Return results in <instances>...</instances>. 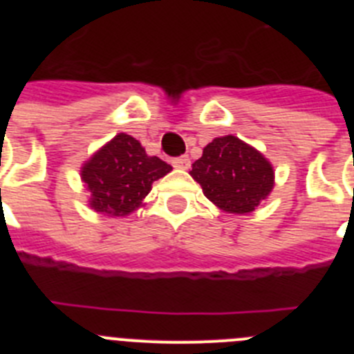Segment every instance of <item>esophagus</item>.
Returning a JSON list of instances; mask_svg holds the SVG:
<instances>
[{"instance_id":"obj_1","label":"esophagus","mask_w":354,"mask_h":354,"mask_svg":"<svg viewBox=\"0 0 354 354\" xmlns=\"http://www.w3.org/2000/svg\"><path fill=\"white\" fill-rule=\"evenodd\" d=\"M171 165H174L175 168H179V170H186V168H189V158H187V156L174 158L171 159Z\"/></svg>"}]
</instances>
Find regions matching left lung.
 <instances>
[{
    "mask_svg": "<svg viewBox=\"0 0 354 354\" xmlns=\"http://www.w3.org/2000/svg\"><path fill=\"white\" fill-rule=\"evenodd\" d=\"M189 175L216 207L230 214L255 211L274 186L271 162L232 134L204 147V154L193 162Z\"/></svg>",
    "mask_w": 354,
    "mask_h": 354,
    "instance_id": "obj_1",
    "label": "left lung"
}]
</instances>
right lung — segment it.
<instances>
[{
  "label": "right lung",
  "mask_w": 354,
  "mask_h": 354,
  "mask_svg": "<svg viewBox=\"0 0 354 354\" xmlns=\"http://www.w3.org/2000/svg\"><path fill=\"white\" fill-rule=\"evenodd\" d=\"M170 170L168 162L147 154L138 140L118 133L81 167V180L90 192L93 211L127 216L142 207L152 183Z\"/></svg>",
  "instance_id": "1"
}]
</instances>
